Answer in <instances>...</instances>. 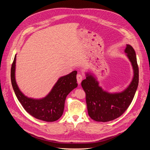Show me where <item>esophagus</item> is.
Masks as SVG:
<instances>
[{"mask_svg": "<svg viewBox=\"0 0 150 150\" xmlns=\"http://www.w3.org/2000/svg\"><path fill=\"white\" fill-rule=\"evenodd\" d=\"M82 78H83V76H82V75L81 74H78L77 75V76H76V79H77V81H78V84L81 83Z\"/></svg>", "mask_w": 150, "mask_h": 150, "instance_id": "1", "label": "esophagus"}]
</instances>
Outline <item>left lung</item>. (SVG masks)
Masks as SVG:
<instances>
[{"instance_id": "obj_1", "label": "left lung", "mask_w": 150, "mask_h": 150, "mask_svg": "<svg viewBox=\"0 0 150 150\" xmlns=\"http://www.w3.org/2000/svg\"><path fill=\"white\" fill-rule=\"evenodd\" d=\"M125 52L131 61L134 69L133 79L123 91L109 93L99 87L98 82L91 75L87 74L81 82L86 94V103L90 117L97 122H109L120 117L129 108L139 82V69L136 53L133 47L127 45Z\"/></svg>"}]
</instances>
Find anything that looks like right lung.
<instances>
[{
	"label": "right lung",
	"mask_w": 150,
	"mask_h": 150,
	"mask_svg": "<svg viewBox=\"0 0 150 150\" xmlns=\"http://www.w3.org/2000/svg\"><path fill=\"white\" fill-rule=\"evenodd\" d=\"M16 56L12 64L11 78L12 87L18 100L24 109L35 118L46 122L58 120L63 113L67 96L78 86L77 71H74L67 75L60 77L46 97L39 100L28 98L19 90L15 81Z\"/></svg>",
	"instance_id": "obj_1"
}]
</instances>
